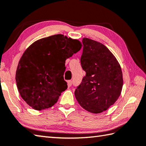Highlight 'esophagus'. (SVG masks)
Wrapping results in <instances>:
<instances>
[{
    "instance_id": "34e87169",
    "label": "esophagus",
    "mask_w": 146,
    "mask_h": 146,
    "mask_svg": "<svg viewBox=\"0 0 146 146\" xmlns=\"http://www.w3.org/2000/svg\"><path fill=\"white\" fill-rule=\"evenodd\" d=\"M67 84H68V87H71V85H72V81H71V80H68L67 81Z\"/></svg>"
}]
</instances>
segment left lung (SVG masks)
Instances as JSON below:
<instances>
[{"mask_svg":"<svg viewBox=\"0 0 146 146\" xmlns=\"http://www.w3.org/2000/svg\"><path fill=\"white\" fill-rule=\"evenodd\" d=\"M81 57L85 75L75 91L79 104L90 113L99 114L115 103L120 96L123 80L120 64L101 43L84 38Z\"/></svg>","mask_w":146,"mask_h":146,"instance_id":"1","label":"left lung"}]
</instances>
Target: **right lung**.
Segmentation results:
<instances>
[{
  "label": "right lung",
  "mask_w": 146,
  "mask_h": 146,
  "mask_svg": "<svg viewBox=\"0 0 146 146\" xmlns=\"http://www.w3.org/2000/svg\"><path fill=\"white\" fill-rule=\"evenodd\" d=\"M81 42L62 34L34 42L23 54L16 72L22 99L41 111L55 104L68 87L63 75L65 61L82 48Z\"/></svg>",
  "instance_id": "obj_1"
}]
</instances>
